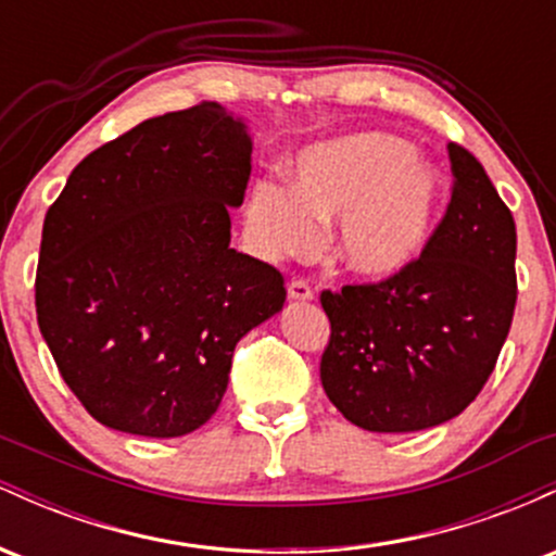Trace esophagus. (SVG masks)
<instances>
[{"label": "esophagus", "instance_id": "obj_1", "mask_svg": "<svg viewBox=\"0 0 556 556\" xmlns=\"http://www.w3.org/2000/svg\"><path fill=\"white\" fill-rule=\"evenodd\" d=\"M287 295L295 300V303H308V300H314V290L303 279H292L290 287H287Z\"/></svg>", "mask_w": 556, "mask_h": 556}]
</instances>
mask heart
<instances>
[{"mask_svg": "<svg viewBox=\"0 0 556 556\" xmlns=\"http://www.w3.org/2000/svg\"><path fill=\"white\" fill-rule=\"evenodd\" d=\"M295 180H258L242 222L266 258L305 256L318 225L337 219L340 264L368 282H389L424 256L442 216V177L405 140L358 132L314 143L292 164Z\"/></svg>", "mask_w": 556, "mask_h": 556, "instance_id": "obj_1", "label": "heart"}]
</instances>
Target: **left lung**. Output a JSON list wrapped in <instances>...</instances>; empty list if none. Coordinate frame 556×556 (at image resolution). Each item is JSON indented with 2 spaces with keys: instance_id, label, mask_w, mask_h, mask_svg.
<instances>
[{
  "instance_id": "8db88e82",
  "label": "left lung",
  "mask_w": 556,
  "mask_h": 556,
  "mask_svg": "<svg viewBox=\"0 0 556 556\" xmlns=\"http://www.w3.org/2000/svg\"><path fill=\"white\" fill-rule=\"evenodd\" d=\"M452 201L416 264L379 285L321 292V384L350 424L424 431L460 416L494 371L518 279V232L481 162L450 143Z\"/></svg>"
}]
</instances>
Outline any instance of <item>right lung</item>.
<instances>
[{"instance_id": "add662e5", "label": "right lung", "mask_w": 556, "mask_h": 556, "mask_svg": "<svg viewBox=\"0 0 556 556\" xmlns=\"http://www.w3.org/2000/svg\"><path fill=\"white\" fill-rule=\"evenodd\" d=\"M251 151L245 119L203 101L96 149L47 212L38 329L99 424L154 439L201 429L235 344L282 311V274L229 248Z\"/></svg>"}]
</instances>
